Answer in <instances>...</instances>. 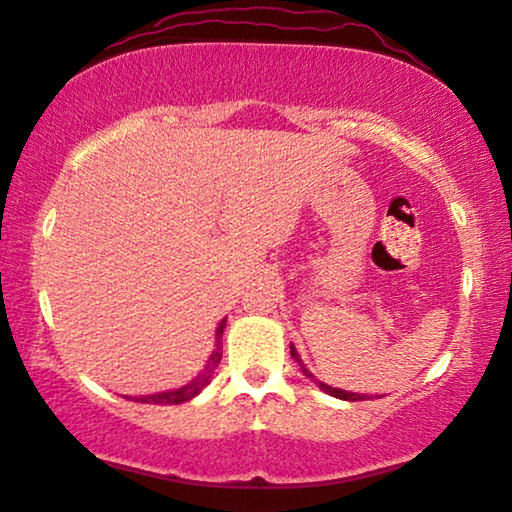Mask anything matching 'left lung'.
I'll return each instance as SVG.
<instances>
[{"label":"left lung","mask_w":512,"mask_h":512,"mask_svg":"<svg viewBox=\"0 0 512 512\" xmlns=\"http://www.w3.org/2000/svg\"><path fill=\"white\" fill-rule=\"evenodd\" d=\"M290 352H292V357H294V359H297V364L301 366V373H304V376H306V378H311V380H313V383H315V385H318L322 392H327V394H331V397H336V399H343V401H364V399H366V394H355V392H345V390H336V387H329V385H325V383H320V380H318V378H315V376H313V373H311V371H308L304 364H301V359H299V355H297V350H294V345H290Z\"/></svg>","instance_id":"left-lung-1"}]
</instances>
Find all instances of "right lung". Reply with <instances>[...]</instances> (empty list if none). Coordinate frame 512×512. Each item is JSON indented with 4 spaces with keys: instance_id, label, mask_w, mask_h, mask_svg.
Here are the masks:
<instances>
[{
    "instance_id": "add662e5",
    "label": "right lung",
    "mask_w": 512,
    "mask_h": 512,
    "mask_svg": "<svg viewBox=\"0 0 512 512\" xmlns=\"http://www.w3.org/2000/svg\"><path fill=\"white\" fill-rule=\"evenodd\" d=\"M225 322H227V320H222L218 331H215V350H213L211 359H208L206 369L201 371L199 376L194 378L190 385L178 387V390H174V392L150 394V397H134V401H139V403H162V406H174V403H185V401H190L192 397H197V394H199L201 390H204V387H206L208 383H211L213 371L218 369V364H220V359H222V329H225Z\"/></svg>"
}]
</instances>
